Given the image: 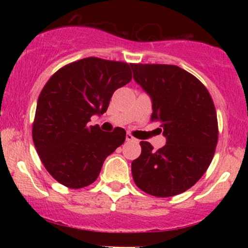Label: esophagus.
<instances>
[{
  "mask_svg": "<svg viewBox=\"0 0 248 248\" xmlns=\"http://www.w3.org/2000/svg\"><path fill=\"white\" fill-rule=\"evenodd\" d=\"M126 140L129 141V142H134V143H138V142H139L138 139L134 138L132 134H127V135H126Z\"/></svg>",
  "mask_w": 248,
  "mask_h": 248,
  "instance_id": "obj_1",
  "label": "esophagus"
}]
</instances>
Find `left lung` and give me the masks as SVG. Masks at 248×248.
Wrapping results in <instances>:
<instances>
[{"label": "left lung", "instance_id": "obj_1", "mask_svg": "<svg viewBox=\"0 0 248 248\" xmlns=\"http://www.w3.org/2000/svg\"><path fill=\"white\" fill-rule=\"evenodd\" d=\"M134 79L150 95L152 121L160 124L167 144L158 150L141 141L132 162L136 186L155 197H171L199 181L218 142L215 104L207 88L187 71L167 64H130Z\"/></svg>", "mask_w": 248, "mask_h": 248}]
</instances>
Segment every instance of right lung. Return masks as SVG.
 I'll use <instances>...</instances> for the list:
<instances>
[{"label": "right lung", "instance_id": "obj_1", "mask_svg": "<svg viewBox=\"0 0 248 248\" xmlns=\"http://www.w3.org/2000/svg\"><path fill=\"white\" fill-rule=\"evenodd\" d=\"M130 80L127 62L96 57L70 62L51 76L37 101L32 140L57 182L70 189L90 186L107 156L124 143V128L102 132L88 121L104 114L113 93Z\"/></svg>", "mask_w": 248, "mask_h": 248}]
</instances>
